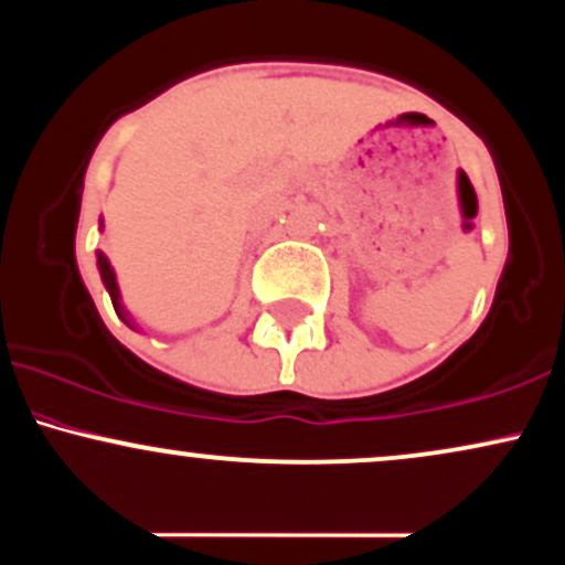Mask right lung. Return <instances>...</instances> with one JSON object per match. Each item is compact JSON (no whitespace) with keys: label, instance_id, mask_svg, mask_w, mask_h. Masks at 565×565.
<instances>
[{"label":"right lung","instance_id":"right-lung-1","mask_svg":"<svg viewBox=\"0 0 565 565\" xmlns=\"http://www.w3.org/2000/svg\"><path fill=\"white\" fill-rule=\"evenodd\" d=\"M97 268H100L103 284H106L108 295H111V302H114L116 313H119L121 319L127 321V313H125V308H121V302H119V287H116V276H114V268H111V263H108V257L103 255V252H97ZM127 323H129V321H127Z\"/></svg>","mask_w":565,"mask_h":565}]
</instances>
